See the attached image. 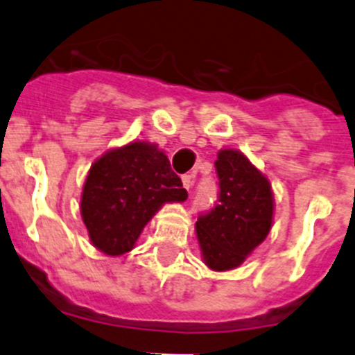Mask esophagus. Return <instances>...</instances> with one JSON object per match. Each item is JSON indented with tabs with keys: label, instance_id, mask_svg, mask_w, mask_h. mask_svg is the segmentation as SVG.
I'll list each match as a JSON object with an SVG mask.
<instances>
[{
	"label": "esophagus",
	"instance_id": "34e87169",
	"mask_svg": "<svg viewBox=\"0 0 355 355\" xmlns=\"http://www.w3.org/2000/svg\"><path fill=\"white\" fill-rule=\"evenodd\" d=\"M182 184H184V187L187 191H191V187H193V175H184L182 177Z\"/></svg>",
	"mask_w": 355,
	"mask_h": 355
}]
</instances>
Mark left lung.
<instances>
[{
  "mask_svg": "<svg viewBox=\"0 0 355 355\" xmlns=\"http://www.w3.org/2000/svg\"><path fill=\"white\" fill-rule=\"evenodd\" d=\"M217 201L196 223L203 259L211 270L240 266L268 236L273 218L270 182L241 152L220 150L215 161Z\"/></svg>",
  "mask_w": 355,
  "mask_h": 355,
  "instance_id": "obj_1",
  "label": "left lung"
}]
</instances>
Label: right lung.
<instances>
[{"label": "right lung", "instance_id": "1", "mask_svg": "<svg viewBox=\"0 0 355 355\" xmlns=\"http://www.w3.org/2000/svg\"><path fill=\"white\" fill-rule=\"evenodd\" d=\"M185 200L187 191L166 155L154 145L132 141L92 164L80 211L94 247L121 256L131 250L162 205Z\"/></svg>", "mask_w": 355, "mask_h": 355}]
</instances>
